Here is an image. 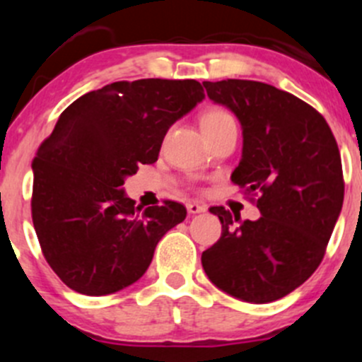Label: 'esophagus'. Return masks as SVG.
<instances>
[{"label":"esophagus","mask_w":362,"mask_h":362,"mask_svg":"<svg viewBox=\"0 0 362 362\" xmlns=\"http://www.w3.org/2000/svg\"><path fill=\"white\" fill-rule=\"evenodd\" d=\"M204 210H206V206H204V204H202V203H198V202H189L187 203V211H189V214H192V215L203 214Z\"/></svg>","instance_id":"esophagus-1"}]
</instances>
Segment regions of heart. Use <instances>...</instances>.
I'll return each mask as SVG.
<instances>
[{
    "label": "heart",
    "instance_id": "obj_1",
    "mask_svg": "<svg viewBox=\"0 0 362 362\" xmlns=\"http://www.w3.org/2000/svg\"><path fill=\"white\" fill-rule=\"evenodd\" d=\"M233 115L228 110L221 107H208L199 113V124H202V129L203 133H211V131L218 129L221 126L224 124L233 122Z\"/></svg>",
    "mask_w": 362,
    "mask_h": 362
}]
</instances>
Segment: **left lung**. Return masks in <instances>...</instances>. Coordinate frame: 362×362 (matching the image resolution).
I'll return each mask as SVG.
<instances>
[{
  "mask_svg": "<svg viewBox=\"0 0 362 362\" xmlns=\"http://www.w3.org/2000/svg\"><path fill=\"white\" fill-rule=\"evenodd\" d=\"M210 100L235 112L243 156L233 171L257 221L211 206L222 235L202 255L208 279L249 303H272L312 276L341 211V158L322 115L269 83L228 78L203 82Z\"/></svg>",
  "mask_w": 362,
  "mask_h": 362,
  "instance_id": "1",
  "label": "left lung"
}]
</instances>
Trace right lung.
I'll list each match as a JSON object with an SVG mask.
<instances>
[{
    "instance_id": "1",
    "label": "right lung",
    "mask_w": 362,
    "mask_h": 362,
    "mask_svg": "<svg viewBox=\"0 0 362 362\" xmlns=\"http://www.w3.org/2000/svg\"><path fill=\"white\" fill-rule=\"evenodd\" d=\"M204 98L196 80H120L61 113L33 159L31 217L43 257L69 289L117 293L151 264L164 233L187 215L182 203L141 210L124 194L138 164L158 160L171 124Z\"/></svg>"
}]
</instances>
